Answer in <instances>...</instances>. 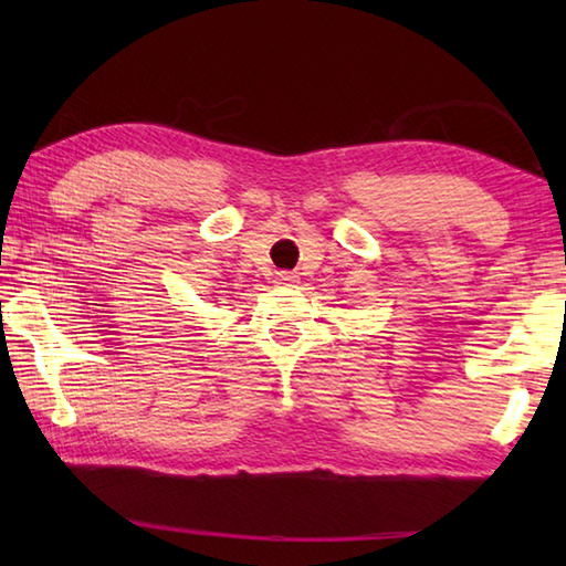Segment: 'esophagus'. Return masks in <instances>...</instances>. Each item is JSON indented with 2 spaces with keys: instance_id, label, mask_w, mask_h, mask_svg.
Listing matches in <instances>:
<instances>
[{
  "instance_id": "obj_1",
  "label": "esophagus",
  "mask_w": 566,
  "mask_h": 566,
  "mask_svg": "<svg viewBox=\"0 0 566 566\" xmlns=\"http://www.w3.org/2000/svg\"><path fill=\"white\" fill-rule=\"evenodd\" d=\"M276 280H280V284H294L296 282V274H292V272H276Z\"/></svg>"
}]
</instances>
